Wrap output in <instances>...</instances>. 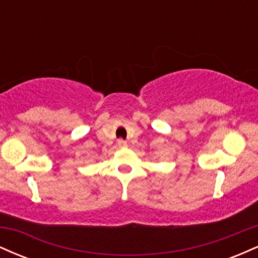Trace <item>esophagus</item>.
Masks as SVG:
<instances>
[{
    "label": "esophagus",
    "mask_w": 258,
    "mask_h": 258,
    "mask_svg": "<svg viewBox=\"0 0 258 258\" xmlns=\"http://www.w3.org/2000/svg\"><path fill=\"white\" fill-rule=\"evenodd\" d=\"M117 146H119V148H126L127 143L123 139H119V141H117Z\"/></svg>",
    "instance_id": "obj_1"
}]
</instances>
